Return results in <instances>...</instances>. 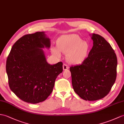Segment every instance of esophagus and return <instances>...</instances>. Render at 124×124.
Segmentation results:
<instances>
[{
	"mask_svg": "<svg viewBox=\"0 0 124 124\" xmlns=\"http://www.w3.org/2000/svg\"><path fill=\"white\" fill-rule=\"evenodd\" d=\"M69 69V66H68V65L67 64H64L63 65V70H67Z\"/></svg>",
	"mask_w": 124,
	"mask_h": 124,
	"instance_id": "34e87169",
	"label": "esophagus"
}]
</instances>
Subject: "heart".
Wrapping results in <instances>:
<instances>
[{"label":"heart","mask_w":124,"mask_h":124,"mask_svg":"<svg viewBox=\"0 0 124 124\" xmlns=\"http://www.w3.org/2000/svg\"><path fill=\"white\" fill-rule=\"evenodd\" d=\"M57 49L55 47L52 49L54 55L60 57L61 52L67 55L69 62L72 64H79L84 61L90 50V45L77 34H71L61 36L57 41Z\"/></svg>","instance_id":"obj_1"}]
</instances>
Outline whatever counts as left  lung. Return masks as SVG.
I'll use <instances>...</instances> for the list:
<instances>
[{
	"instance_id": "1",
	"label": "left lung",
	"mask_w": 124,
	"mask_h": 124,
	"mask_svg": "<svg viewBox=\"0 0 124 124\" xmlns=\"http://www.w3.org/2000/svg\"><path fill=\"white\" fill-rule=\"evenodd\" d=\"M93 46L81 64L71 66L74 91L82 99L95 101L109 93L116 81L117 59L110 44L98 34H93Z\"/></svg>"
}]
</instances>
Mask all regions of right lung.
Here are the masks:
<instances>
[{
  "label": "right lung",
  "mask_w": 124,
  "mask_h": 124,
  "mask_svg": "<svg viewBox=\"0 0 124 124\" xmlns=\"http://www.w3.org/2000/svg\"><path fill=\"white\" fill-rule=\"evenodd\" d=\"M44 32L27 34L15 42L6 61L10 90L26 102L44 101L53 91L56 78L63 71V63L50 65L42 48H50Z\"/></svg>",
  "instance_id": "right-lung-1"
}]
</instances>
